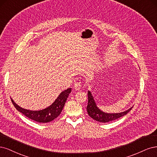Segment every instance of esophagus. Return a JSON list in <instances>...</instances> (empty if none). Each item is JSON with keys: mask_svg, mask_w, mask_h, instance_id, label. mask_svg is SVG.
I'll use <instances>...</instances> for the list:
<instances>
[{"mask_svg": "<svg viewBox=\"0 0 157 157\" xmlns=\"http://www.w3.org/2000/svg\"><path fill=\"white\" fill-rule=\"evenodd\" d=\"M81 87H82V82L80 81H78V82L74 83V88L76 90H79Z\"/></svg>", "mask_w": 157, "mask_h": 157, "instance_id": "obj_1", "label": "esophagus"}]
</instances>
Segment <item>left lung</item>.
<instances>
[{
  "label": "left lung",
  "mask_w": 157,
  "mask_h": 157,
  "mask_svg": "<svg viewBox=\"0 0 157 157\" xmlns=\"http://www.w3.org/2000/svg\"><path fill=\"white\" fill-rule=\"evenodd\" d=\"M88 104L87 106V111L89 115L93 119L99 121L100 123H108L109 121L120 118L123 116L127 114L132 109V107H131L128 110L125 112L118 113H107L101 111L96 104L93 97L91 93L89 90L88 91Z\"/></svg>",
  "instance_id": "1"
}]
</instances>
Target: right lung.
Returning a JSON list of instances; mask_svg holds the SVG:
<instances>
[{
	"label": "right lung",
	"mask_w": 157,
	"mask_h": 157,
	"mask_svg": "<svg viewBox=\"0 0 157 157\" xmlns=\"http://www.w3.org/2000/svg\"><path fill=\"white\" fill-rule=\"evenodd\" d=\"M70 93H71V88L64 90L59 94L57 98L51 105L39 111H32L22 108L15 103L12 98L11 100L15 108L27 117L38 123H48L56 119L61 113L66 101Z\"/></svg>",
	"instance_id": "1"
}]
</instances>
